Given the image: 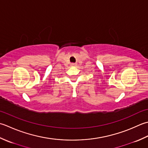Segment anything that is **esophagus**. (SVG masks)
Wrapping results in <instances>:
<instances>
[{
  "instance_id": "esophagus-1",
  "label": "esophagus",
  "mask_w": 148,
  "mask_h": 148,
  "mask_svg": "<svg viewBox=\"0 0 148 148\" xmlns=\"http://www.w3.org/2000/svg\"><path fill=\"white\" fill-rule=\"evenodd\" d=\"M71 66H77V64H75V63H72V64H71Z\"/></svg>"
}]
</instances>
